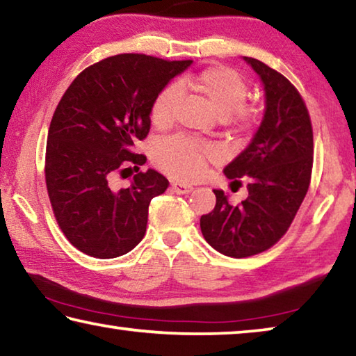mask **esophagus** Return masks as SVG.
I'll return each mask as SVG.
<instances>
[{"label":"esophagus","instance_id":"1","mask_svg":"<svg viewBox=\"0 0 356 356\" xmlns=\"http://www.w3.org/2000/svg\"><path fill=\"white\" fill-rule=\"evenodd\" d=\"M172 191H176L177 195H188V193L193 191V186L191 185H186V184H180V182H174L171 185Z\"/></svg>","mask_w":356,"mask_h":356}]
</instances>
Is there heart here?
Returning a JSON list of instances; mask_svg holds the SVG:
<instances>
[{
	"label": "heart",
	"instance_id": "heart-1",
	"mask_svg": "<svg viewBox=\"0 0 356 356\" xmlns=\"http://www.w3.org/2000/svg\"><path fill=\"white\" fill-rule=\"evenodd\" d=\"M180 91H193L225 120L234 134L245 135L254 129L259 113L254 106L246 105L248 86L236 70L229 67H210L200 75L182 78L177 83ZM177 92L166 88L154 100L152 124L163 129L176 119ZM212 149L201 146L184 136H174L161 141L154 150L156 165L177 179H196L206 168V160L212 156Z\"/></svg>",
	"mask_w": 356,
	"mask_h": 356
}]
</instances>
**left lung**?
Masks as SVG:
<instances>
[{"label":"left lung","mask_w":356,"mask_h":356,"mask_svg":"<svg viewBox=\"0 0 356 356\" xmlns=\"http://www.w3.org/2000/svg\"><path fill=\"white\" fill-rule=\"evenodd\" d=\"M243 59L261 78L265 91L262 122L243 152L225 168L227 179L245 177L248 197L231 206L222 190L201 216L204 238L229 257L254 256L287 232L311 182L312 125L308 108L293 84L254 58Z\"/></svg>","instance_id":"obj_1"}]
</instances>
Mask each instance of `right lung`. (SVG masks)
<instances>
[{
	"mask_svg": "<svg viewBox=\"0 0 356 356\" xmlns=\"http://www.w3.org/2000/svg\"><path fill=\"white\" fill-rule=\"evenodd\" d=\"M193 61L124 53L89 65L72 81L53 114L45 152V180L53 213L76 250L113 259L146 234L149 204L168 188L155 170L140 171L135 141L150 129L154 100ZM135 170L127 189L112 188L116 173Z\"/></svg>",
	"mask_w": 356,
	"mask_h": 356,
	"instance_id": "obj_1",
	"label": "right lung"
}]
</instances>
